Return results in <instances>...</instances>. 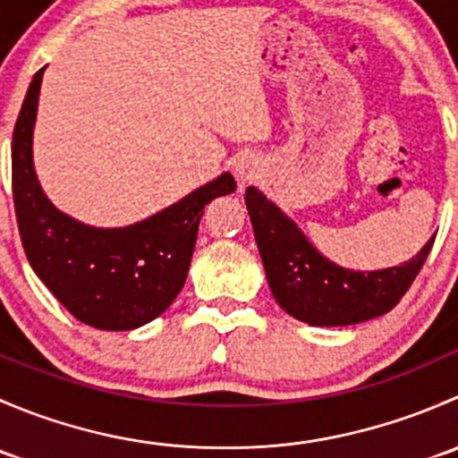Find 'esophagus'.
Returning <instances> with one entry per match:
<instances>
[{"mask_svg": "<svg viewBox=\"0 0 458 458\" xmlns=\"http://www.w3.org/2000/svg\"><path fill=\"white\" fill-rule=\"evenodd\" d=\"M234 177H237V182L242 183H250L255 182L263 174V161L259 159L257 155H242L237 161H234Z\"/></svg>", "mask_w": 458, "mask_h": 458, "instance_id": "1", "label": "esophagus"}]
</instances>
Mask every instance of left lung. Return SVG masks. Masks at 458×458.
<instances>
[{
    "mask_svg": "<svg viewBox=\"0 0 458 458\" xmlns=\"http://www.w3.org/2000/svg\"><path fill=\"white\" fill-rule=\"evenodd\" d=\"M246 208L272 297L290 317L318 327L370 321L390 312L419 275L434 237L412 259L378 270H352L330 261L275 201L246 188Z\"/></svg>",
    "mask_w": 458,
    "mask_h": 458,
    "instance_id": "1",
    "label": "left lung"
}]
</instances>
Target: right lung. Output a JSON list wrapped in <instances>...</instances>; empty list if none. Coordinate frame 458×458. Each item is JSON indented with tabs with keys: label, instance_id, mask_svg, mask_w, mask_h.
Returning a JSON list of instances; mask_svg holds the SVG:
<instances>
[{
	"label": "right lung",
	"instance_id": "obj_1",
	"mask_svg": "<svg viewBox=\"0 0 458 458\" xmlns=\"http://www.w3.org/2000/svg\"><path fill=\"white\" fill-rule=\"evenodd\" d=\"M44 71L32 77L13 132V197L26 257L81 323L97 330H135L168 310L182 293L203 208L237 191V182L221 173L173 206L117 228L66 215L44 192L32 159Z\"/></svg>",
	"mask_w": 458,
	"mask_h": 458
}]
</instances>
